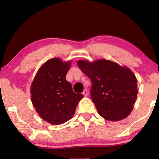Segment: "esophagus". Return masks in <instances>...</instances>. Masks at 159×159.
<instances>
[{
	"label": "esophagus",
	"instance_id": "esophagus-1",
	"mask_svg": "<svg viewBox=\"0 0 159 159\" xmlns=\"http://www.w3.org/2000/svg\"><path fill=\"white\" fill-rule=\"evenodd\" d=\"M82 95H84V96H87V95H88V90H84V91H83V92H82Z\"/></svg>",
	"mask_w": 159,
	"mask_h": 159
}]
</instances>
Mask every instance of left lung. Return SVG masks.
<instances>
[{"instance_id": "obj_1", "label": "left lung", "mask_w": 159, "mask_h": 159, "mask_svg": "<svg viewBox=\"0 0 159 159\" xmlns=\"http://www.w3.org/2000/svg\"><path fill=\"white\" fill-rule=\"evenodd\" d=\"M77 65L91 80V99L100 116L112 121L127 117L138 95V80L133 72L106 59L92 63L80 60Z\"/></svg>"}]
</instances>
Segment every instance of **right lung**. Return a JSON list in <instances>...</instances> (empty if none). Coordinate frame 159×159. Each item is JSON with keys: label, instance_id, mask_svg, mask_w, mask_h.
Instances as JSON below:
<instances>
[{"label": "right lung", "instance_id": "obj_1", "mask_svg": "<svg viewBox=\"0 0 159 159\" xmlns=\"http://www.w3.org/2000/svg\"><path fill=\"white\" fill-rule=\"evenodd\" d=\"M70 66L71 61L63 62L58 58L48 60L32 83V103L41 118L51 125H59L69 120L83 98L74 93L71 84L66 80Z\"/></svg>", "mask_w": 159, "mask_h": 159}]
</instances>
